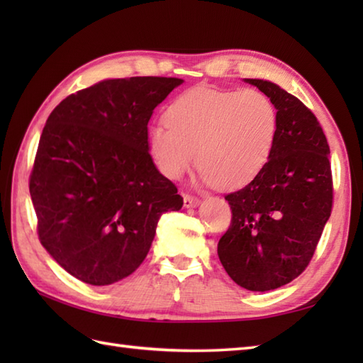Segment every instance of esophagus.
Segmentation results:
<instances>
[{
  "label": "esophagus",
  "instance_id": "34e87169",
  "mask_svg": "<svg viewBox=\"0 0 363 363\" xmlns=\"http://www.w3.org/2000/svg\"><path fill=\"white\" fill-rule=\"evenodd\" d=\"M196 206H199V199L196 196H191V195L184 194V207H187V209H190V207H196Z\"/></svg>",
  "mask_w": 363,
  "mask_h": 363
}]
</instances>
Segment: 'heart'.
<instances>
[{"instance_id": "obj_1", "label": "heart", "mask_w": 363, "mask_h": 363, "mask_svg": "<svg viewBox=\"0 0 363 363\" xmlns=\"http://www.w3.org/2000/svg\"><path fill=\"white\" fill-rule=\"evenodd\" d=\"M276 130V107L262 91L195 87L173 99L165 123L150 128L148 143L169 179H179L196 159L207 186L240 189L265 167Z\"/></svg>"}]
</instances>
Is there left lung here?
Wrapping results in <instances>:
<instances>
[{
	"label": "left lung",
	"mask_w": 363,
	"mask_h": 363,
	"mask_svg": "<svg viewBox=\"0 0 363 363\" xmlns=\"http://www.w3.org/2000/svg\"><path fill=\"white\" fill-rule=\"evenodd\" d=\"M277 112L273 151L262 172L225 196L233 221L218 257L235 284L268 291L291 282L313 256L333 209L329 145L317 117L277 84L245 79Z\"/></svg>",
	"instance_id": "left-lung-1"
}]
</instances>
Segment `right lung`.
Returning <instances> with one entry per match:
<instances>
[{"label":"right lung","instance_id":"obj_1","mask_svg":"<svg viewBox=\"0 0 363 363\" xmlns=\"http://www.w3.org/2000/svg\"><path fill=\"white\" fill-rule=\"evenodd\" d=\"M182 82L104 79L67 96L46 120L29 194L40 243L76 279L111 285L133 274L160 215L182 207L148 143L152 111Z\"/></svg>","mask_w":363,"mask_h":363}]
</instances>
